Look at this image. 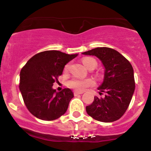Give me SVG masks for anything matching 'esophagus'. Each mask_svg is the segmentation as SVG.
I'll use <instances>...</instances> for the list:
<instances>
[{
    "mask_svg": "<svg viewBox=\"0 0 151 151\" xmlns=\"http://www.w3.org/2000/svg\"><path fill=\"white\" fill-rule=\"evenodd\" d=\"M83 94V91H74V95L77 96L78 94Z\"/></svg>",
    "mask_w": 151,
    "mask_h": 151,
    "instance_id": "34e87169",
    "label": "esophagus"
}]
</instances>
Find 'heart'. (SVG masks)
I'll return each mask as SVG.
<instances>
[{
	"instance_id": "b5f03b06",
	"label": "heart",
	"mask_w": 151,
	"mask_h": 151,
	"mask_svg": "<svg viewBox=\"0 0 151 151\" xmlns=\"http://www.w3.org/2000/svg\"><path fill=\"white\" fill-rule=\"evenodd\" d=\"M82 63L86 67H88L91 65L97 66V61L92 58V57H85L82 59ZM69 69V64H66L64 68V72H67ZM94 84V82L91 78H86V79H81V78H73L69 80L68 85L70 88L76 89V90L83 91L87 88L89 86H91Z\"/></svg>"
}]
</instances>
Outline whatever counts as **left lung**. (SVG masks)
I'll list each match as a JSON object with an SVG mask.
<instances>
[{
    "label": "left lung",
    "instance_id": "8db88e82",
    "mask_svg": "<svg viewBox=\"0 0 151 151\" xmlns=\"http://www.w3.org/2000/svg\"><path fill=\"white\" fill-rule=\"evenodd\" d=\"M97 57L104 66V77L98 87L104 97H94L86 106L90 116L103 122H112L123 116L129 107L134 91V70L129 61L117 50L110 47H97L82 53Z\"/></svg>",
    "mask_w": 151,
    "mask_h": 151
}]
</instances>
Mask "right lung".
<instances>
[{"mask_svg":"<svg viewBox=\"0 0 151 151\" xmlns=\"http://www.w3.org/2000/svg\"><path fill=\"white\" fill-rule=\"evenodd\" d=\"M78 54L46 50L33 56L20 72L19 90L26 107L33 116L51 121L63 115L74 97L69 88L57 92L53 85L66 63Z\"/></svg>","mask_w":151,"mask_h":151,"instance_id":"right-lung-1","label":"right lung"}]
</instances>
